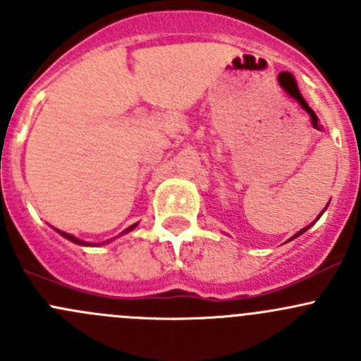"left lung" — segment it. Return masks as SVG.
Listing matches in <instances>:
<instances>
[{
	"mask_svg": "<svg viewBox=\"0 0 361 361\" xmlns=\"http://www.w3.org/2000/svg\"><path fill=\"white\" fill-rule=\"evenodd\" d=\"M329 204H330V202H329ZM329 204H326V207H329ZM326 207H325V209H326ZM325 209H323V211H325ZM323 211H322V214H323ZM322 214H319V216H322ZM319 216H318V218H319ZM318 218H316V220H318ZM311 225H312V224H311ZM311 225H307V227H305V228H302V231H298V232H297V234H295L292 239H295V238H298V235H300V234H304V232H305V231H307V228H309V227H311ZM292 239H290V241H292Z\"/></svg>",
	"mask_w": 361,
	"mask_h": 361,
	"instance_id": "1",
	"label": "left lung"
}]
</instances>
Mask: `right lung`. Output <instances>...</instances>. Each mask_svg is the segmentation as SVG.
<instances>
[{
  "label": "right lung",
  "mask_w": 361,
  "mask_h": 361,
  "mask_svg": "<svg viewBox=\"0 0 361 361\" xmlns=\"http://www.w3.org/2000/svg\"><path fill=\"white\" fill-rule=\"evenodd\" d=\"M136 225H137V224L130 225V227H129V228H126V231H123V232H122V234H127V232H130V231H133V228H134V227H136ZM56 231H57V228H56ZM57 232H59V234H61V235H63V238H66V239H68V241L75 243V245H80V246H94V245H90V243H85V241H82V239L75 238V235H71V234H66V232H63V231H57ZM106 243H110V241H106Z\"/></svg>",
  "instance_id": "right-lung-1"
}]
</instances>
